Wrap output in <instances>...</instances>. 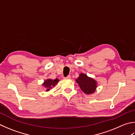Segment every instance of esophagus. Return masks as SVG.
<instances>
[{
  "mask_svg": "<svg viewBox=\"0 0 135 135\" xmlns=\"http://www.w3.org/2000/svg\"><path fill=\"white\" fill-rule=\"evenodd\" d=\"M64 79H70L71 78V76L70 75H68L67 76H66V77L64 78Z\"/></svg>",
  "mask_w": 135,
  "mask_h": 135,
  "instance_id": "obj_1",
  "label": "esophagus"
}]
</instances>
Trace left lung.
I'll return each instance as SVG.
<instances>
[{
  "instance_id": "1",
  "label": "left lung",
  "mask_w": 135,
  "mask_h": 135,
  "mask_svg": "<svg viewBox=\"0 0 135 135\" xmlns=\"http://www.w3.org/2000/svg\"><path fill=\"white\" fill-rule=\"evenodd\" d=\"M75 81L78 84L81 90L86 94H93L96 91L97 81L94 79L89 77L85 74H80Z\"/></svg>"
}]
</instances>
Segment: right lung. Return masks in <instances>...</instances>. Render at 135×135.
Wrapping results in <instances>:
<instances>
[{
	"mask_svg": "<svg viewBox=\"0 0 135 135\" xmlns=\"http://www.w3.org/2000/svg\"><path fill=\"white\" fill-rule=\"evenodd\" d=\"M59 81V80L58 78L55 79V80H51V79H47L45 80L44 83L42 84L45 88H46V91H49L50 90V89L52 88V86H54Z\"/></svg>",
	"mask_w": 135,
	"mask_h": 135,
	"instance_id": "right-lung-1",
	"label": "right lung"
}]
</instances>
